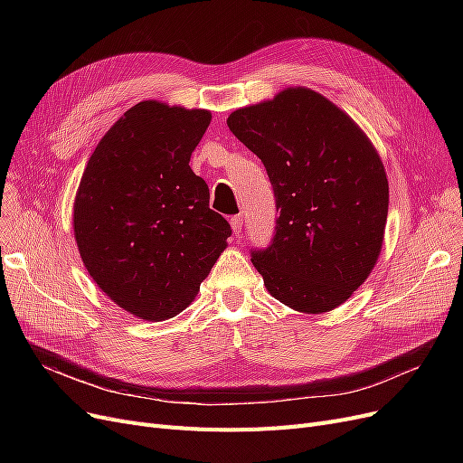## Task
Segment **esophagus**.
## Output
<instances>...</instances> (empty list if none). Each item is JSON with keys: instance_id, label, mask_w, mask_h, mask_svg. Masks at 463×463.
Returning a JSON list of instances; mask_svg holds the SVG:
<instances>
[{"instance_id": "34e87169", "label": "esophagus", "mask_w": 463, "mask_h": 463, "mask_svg": "<svg viewBox=\"0 0 463 463\" xmlns=\"http://www.w3.org/2000/svg\"><path fill=\"white\" fill-rule=\"evenodd\" d=\"M231 227L234 231V236H240L241 231H244V215L238 213V215L231 217Z\"/></svg>"}]
</instances>
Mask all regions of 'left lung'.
I'll use <instances>...</instances> for the list:
<instances>
[{"label": "left lung", "instance_id": "1", "mask_svg": "<svg viewBox=\"0 0 463 463\" xmlns=\"http://www.w3.org/2000/svg\"><path fill=\"white\" fill-rule=\"evenodd\" d=\"M232 135L262 161L279 212L251 262L270 295L306 313L344 304L372 272L388 182L372 142L326 97L288 88L232 112Z\"/></svg>", "mask_w": 463, "mask_h": 463}]
</instances>
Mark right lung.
I'll return each instance as SVG.
<instances>
[{"label": "right lung", "mask_w": 463, "mask_h": 463, "mask_svg": "<svg viewBox=\"0 0 463 463\" xmlns=\"http://www.w3.org/2000/svg\"><path fill=\"white\" fill-rule=\"evenodd\" d=\"M208 110L131 107L97 144L75 201L86 270L119 307L165 321L197 297L232 234L189 166Z\"/></svg>", "instance_id": "right-lung-1"}]
</instances>
